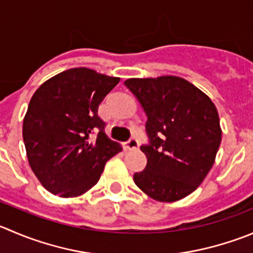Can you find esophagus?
Returning <instances> with one entry per match:
<instances>
[{
  "label": "esophagus",
  "mask_w": 253,
  "mask_h": 253,
  "mask_svg": "<svg viewBox=\"0 0 253 253\" xmlns=\"http://www.w3.org/2000/svg\"><path fill=\"white\" fill-rule=\"evenodd\" d=\"M139 146V141L137 138H131L129 141H127L126 143L124 144L125 149H137Z\"/></svg>",
  "instance_id": "esophagus-1"
}]
</instances>
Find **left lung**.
<instances>
[{"instance_id":"left-lung-1","label":"left lung","mask_w":253,"mask_h":253,"mask_svg":"<svg viewBox=\"0 0 253 253\" xmlns=\"http://www.w3.org/2000/svg\"><path fill=\"white\" fill-rule=\"evenodd\" d=\"M127 89L147 116V164L133 174L141 190L158 202H176L202 184L221 143L217 110L198 87L178 77L128 79Z\"/></svg>"}]
</instances>
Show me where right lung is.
<instances>
[{"instance_id": "add662e5", "label": "right lung", "mask_w": 253, "mask_h": 253, "mask_svg": "<svg viewBox=\"0 0 253 253\" xmlns=\"http://www.w3.org/2000/svg\"><path fill=\"white\" fill-rule=\"evenodd\" d=\"M119 82L74 68L34 92L23 120V141L29 166L46 190L63 198L84 194L99 181L106 162L121 152L97 116L99 105Z\"/></svg>"}]
</instances>
